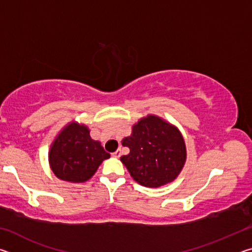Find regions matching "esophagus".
<instances>
[{
	"label": "esophagus",
	"instance_id": "1",
	"mask_svg": "<svg viewBox=\"0 0 252 252\" xmlns=\"http://www.w3.org/2000/svg\"><path fill=\"white\" fill-rule=\"evenodd\" d=\"M112 157L114 158H120L121 157V151L120 150H117L116 152L112 153Z\"/></svg>",
	"mask_w": 252,
	"mask_h": 252
}]
</instances>
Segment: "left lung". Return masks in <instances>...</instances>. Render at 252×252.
Wrapping results in <instances>:
<instances>
[{
	"label": "left lung",
	"mask_w": 252,
	"mask_h": 252,
	"mask_svg": "<svg viewBox=\"0 0 252 252\" xmlns=\"http://www.w3.org/2000/svg\"><path fill=\"white\" fill-rule=\"evenodd\" d=\"M130 149L121 161L134 180L144 187L157 188L173 181L185 164L186 146L180 132L160 118L140 120L132 134L122 141Z\"/></svg>",
	"instance_id": "8db88e82"
}]
</instances>
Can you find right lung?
<instances>
[{
	"label": "right lung",
	"mask_w": 252,
	"mask_h": 252,
	"mask_svg": "<svg viewBox=\"0 0 252 252\" xmlns=\"http://www.w3.org/2000/svg\"><path fill=\"white\" fill-rule=\"evenodd\" d=\"M108 158L109 153L91 139L88 127L76 123H71L58 135L49 153L55 176L70 182L87 181Z\"/></svg>",
	"instance_id": "1"
}]
</instances>
